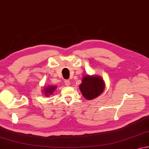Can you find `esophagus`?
Instances as JSON below:
<instances>
[{"instance_id": "1", "label": "esophagus", "mask_w": 149, "mask_h": 149, "mask_svg": "<svg viewBox=\"0 0 149 149\" xmlns=\"http://www.w3.org/2000/svg\"><path fill=\"white\" fill-rule=\"evenodd\" d=\"M64 83H65V85H66V86H69V85H70V81H69V80H67V79L64 81Z\"/></svg>"}]
</instances>
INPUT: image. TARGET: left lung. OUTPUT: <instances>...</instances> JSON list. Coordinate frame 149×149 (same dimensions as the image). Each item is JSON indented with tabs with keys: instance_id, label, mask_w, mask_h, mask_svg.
Instances as JSON below:
<instances>
[{
	"instance_id": "8db88e82",
	"label": "left lung",
	"mask_w": 149,
	"mask_h": 149,
	"mask_svg": "<svg viewBox=\"0 0 149 149\" xmlns=\"http://www.w3.org/2000/svg\"><path fill=\"white\" fill-rule=\"evenodd\" d=\"M104 81L100 77L86 75L83 77L79 88L83 96L87 100H93L100 95L104 89Z\"/></svg>"
}]
</instances>
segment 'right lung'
<instances>
[{
	"mask_svg": "<svg viewBox=\"0 0 149 149\" xmlns=\"http://www.w3.org/2000/svg\"><path fill=\"white\" fill-rule=\"evenodd\" d=\"M56 88V86H49L47 87H45V91H44V93L45 96H49V94H51L53 93V92L54 91Z\"/></svg>",
	"mask_w": 149,
	"mask_h": 149,
	"instance_id": "add662e5",
	"label": "right lung"
}]
</instances>
